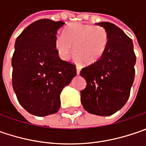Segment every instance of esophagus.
<instances>
[{"instance_id": "1", "label": "esophagus", "mask_w": 146, "mask_h": 146, "mask_svg": "<svg viewBox=\"0 0 146 146\" xmlns=\"http://www.w3.org/2000/svg\"><path fill=\"white\" fill-rule=\"evenodd\" d=\"M80 70H81L80 66H76V73H77V75H79V74H80Z\"/></svg>"}]
</instances>
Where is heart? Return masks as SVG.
<instances>
[{"mask_svg": "<svg viewBox=\"0 0 146 146\" xmlns=\"http://www.w3.org/2000/svg\"><path fill=\"white\" fill-rule=\"evenodd\" d=\"M109 42V34L101 26L74 23L63 31V36L57 37L55 48L61 58H68L72 51L76 59L91 65L102 57Z\"/></svg>", "mask_w": 146, "mask_h": 146, "instance_id": "1", "label": "heart"}]
</instances>
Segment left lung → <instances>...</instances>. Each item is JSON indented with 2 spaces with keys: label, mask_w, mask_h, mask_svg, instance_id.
<instances>
[{
  "label": "left lung",
  "mask_w": 146,
  "mask_h": 146,
  "mask_svg": "<svg viewBox=\"0 0 146 146\" xmlns=\"http://www.w3.org/2000/svg\"><path fill=\"white\" fill-rule=\"evenodd\" d=\"M109 34L102 57L82 68L80 76L87 82L80 92L83 107L100 116L115 114L127 102L135 77L136 54L133 43L119 27L108 22L98 23Z\"/></svg>",
  "instance_id": "8db88e82"
}]
</instances>
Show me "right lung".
<instances>
[{
	"instance_id": "obj_1",
	"label": "right lung",
	"mask_w": 146,
	"mask_h": 146,
	"mask_svg": "<svg viewBox=\"0 0 146 146\" xmlns=\"http://www.w3.org/2000/svg\"><path fill=\"white\" fill-rule=\"evenodd\" d=\"M63 22L37 20L17 37L12 58V84L20 105L46 116L60 108V93L76 75V65L59 58L55 40Z\"/></svg>"
}]
</instances>
